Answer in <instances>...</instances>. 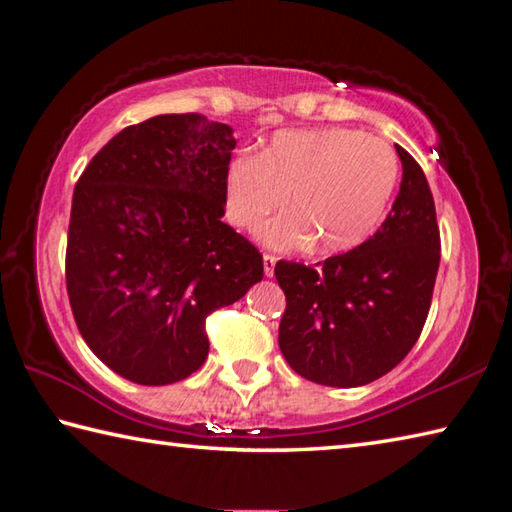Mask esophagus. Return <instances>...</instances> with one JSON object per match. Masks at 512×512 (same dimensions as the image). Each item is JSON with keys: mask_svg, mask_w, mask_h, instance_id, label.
Masks as SVG:
<instances>
[{"mask_svg": "<svg viewBox=\"0 0 512 512\" xmlns=\"http://www.w3.org/2000/svg\"><path fill=\"white\" fill-rule=\"evenodd\" d=\"M275 264H277V257H275V255H268V253H264V273H266V277H273V273H275Z\"/></svg>", "mask_w": 512, "mask_h": 512, "instance_id": "34e87169", "label": "esophagus"}]
</instances>
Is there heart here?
I'll return each mask as SVG.
<instances>
[{
	"label": "heart",
	"mask_w": 512,
	"mask_h": 512,
	"mask_svg": "<svg viewBox=\"0 0 512 512\" xmlns=\"http://www.w3.org/2000/svg\"><path fill=\"white\" fill-rule=\"evenodd\" d=\"M401 176V163L383 138L349 127L282 129L262 152L232 156L224 174L226 217L239 230H257L286 203L284 217L264 226L273 248L313 241L324 255L358 248L374 235Z\"/></svg>",
	"instance_id": "obj_1"
}]
</instances>
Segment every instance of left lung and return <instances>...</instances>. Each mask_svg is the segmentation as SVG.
<instances>
[{"instance_id": "8db88e82", "label": "left lung", "mask_w": 512, "mask_h": 512, "mask_svg": "<svg viewBox=\"0 0 512 512\" xmlns=\"http://www.w3.org/2000/svg\"><path fill=\"white\" fill-rule=\"evenodd\" d=\"M401 192L383 226L320 268L280 259L286 295L280 349L295 374L318 385L358 387L385 376L421 336L441 262L434 199L421 165L396 145Z\"/></svg>"}]
</instances>
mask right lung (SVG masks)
Instances as JSON below:
<instances>
[{
    "instance_id": "obj_1",
    "label": "right lung",
    "mask_w": 512,
    "mask_h": 512,
    "mask_svg": "<svg viewBox=\"0 0 512 512\" xmlns=\"http://www.w3.org/2000/svg\"><path fill=\"white\" fill-rule=\"evenodd\" d=\"M237 141L201 114L118 132L73 190L67 293L89 349L138 385H170L208 356L206 320L264 277L262 253L221 221Z\"/></svg>"
}]
</instances>
